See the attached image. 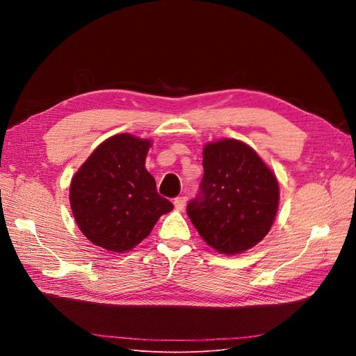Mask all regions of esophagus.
Masks as SVG:
<instances>
[{"label":"esophagus","mask_w":356,"mask_h":356,"mask_svg":"<svg viewBox=\"0 0 356 356\" xmlns=\"http://www.w3.org/2000/svg\"><path fill=\"white\" fill-rule=\"evenodd\" d=\"M174 204H175V209H177V211H182V209L186 208V204H187V197H186V196L177 197V199L174 200Z\"/></svg>","instance_id":"esophagus-1"}]
</instances>
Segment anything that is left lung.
<instances>
[{
  "instance_id": "obj_1",
  "label": "left lung",
  "mask_w": 356,
  "mask_h": 356,
  "mask_svg": "<svg viewBox=\"0 0 356 356\" xmlns=\"http://www.w3.org/2000/svg\"><path fill=\"white\" fill-rule=\"evenodd\" d=\"M200 196L187 213L202 239L225 255L242 254L270 232L279 207L275 172L254 148L224 138L203 147Z\"/></svg>"
}]
</instances>
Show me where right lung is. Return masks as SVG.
<instances>
[{
  "mask_svg": "<svg viewBox=\"0 0 356 356\" xmlns=\"http://www.w3.org/2000/svg\"><path fill=\"white\" fill-rule=\"evenodd\" d=\"M152 139L118 134L93 149L70 186L72 215L93 245L127 252L152 233L163 213L174 209L161 197L145 169Z\"/></svg>",
  "mask_w": 356,
  "mask_h": 356,
  "instance_id": "1",
  "label": "right lung"
}]
</instances>
